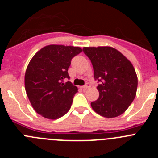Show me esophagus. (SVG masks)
<instances>
[{"label": "esophagus", "instance_id": "1", "mask_svg": "<svg viewBox=\"0 0 158 158\" xmlns=\"http://www.w3.org/2000/svg\"><path fill=\"white\" fill-rule=\"evenodd\" d=\"M89 87H90V84L89 83H86L85 85L82 86V88H83V89H89Z\"/></svg>", "mask_w": 158, "mask_h": 158}]
</instances>
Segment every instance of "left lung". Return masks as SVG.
Segmentation results:
<instances>
[{
  "label": "left lung",
  "mask_w": 158,
  "mask_h": 158,
  "mask_svg": "<svg viewBox=\"0 0 158 158\" xmlns=\"http://www.w3.org/2000/svg\"><path fill=\"white\" fill-rule=\"evenodd\" d=\"M97 81L99 98L91 103L97 114L114 118L122 115L136 96L138 77L126 57L110 47H84Z\"/></svg>",
  "instance_id": "8db88e82"
}]
</instances>
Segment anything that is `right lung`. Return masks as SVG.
Here are the masks:
<instances>
[{
	"label": "right lung",
	"mask_w": 158,
	"mask_h": 158,
	"mask_svg": "<svg viewBox=\"0 0 158 158\" xmlns=\"http://www.w3.org/2000/svg\"><path fill=\"white\" fill-rule=\"evenodd\" d=\"M82 49L49 45L38 51L25 73V90L35 111L50 119L63 116L70 109L77 88L70 81L68 69Z\"/></svg>",
	"instance_id": "1"
}]
</instances>
